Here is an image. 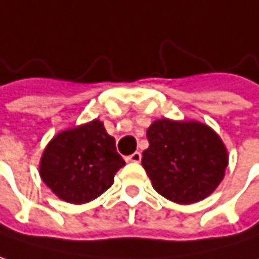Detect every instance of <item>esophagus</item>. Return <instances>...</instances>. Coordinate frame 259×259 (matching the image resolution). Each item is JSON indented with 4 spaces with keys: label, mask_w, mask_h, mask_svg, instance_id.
<instances>
[{
    "label": "esophagus",
    "mask_w": 259,
    "mask_h": 259,
    "mask_svg": "<svg viewBox=\"0 0 259 259\" xmlns=\"http://www.w3.org/2000/svg\"><path fill=\"white\" fill-rule=\"evenodd\" d=\"M141 158H142V155H141V153L139 151H136V153L130 154L129 157L126 158L127 161H132V163H139L141 161Z\"/></svg>",
    "instance_id": "34e87169"
}]
</instances>
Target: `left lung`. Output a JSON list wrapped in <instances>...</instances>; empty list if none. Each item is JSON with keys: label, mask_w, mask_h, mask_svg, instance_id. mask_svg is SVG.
<instances>
[{"label": "left lung", "mask_w": 259, "mask_h": 259, "mask_svg": "<svg viewBox=\"0 0 259 259\" xmlns=\"http://www.w3.org/2000/svg\"><path fill=\"white\" fill-rule=\"evenodd\" d=\"M142 166L154 190L178 204L210 196L221 184L228 153L220 135L196 120L160 118L147 130Z\"/></svg>", "instance_id": "1"}]
</instances>
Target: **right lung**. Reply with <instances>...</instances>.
Segmentation results:
<instances>
[{"label": "right lung", "instance_id": "add662e5", "mask_svg": "<svg viewBox=\"0 0 259 259\" xmlns=\"http://www.w3.org/2000/svg\"><path fill=\"white\" fill-rule=\"evenodd\" d=\"M124 164L115 139L95 118L53 136L41 155L39 177L60 200L82 204L104 194Z\"/></svg>", "mask_w": 259, "mask_h": 259}]
</instances>
